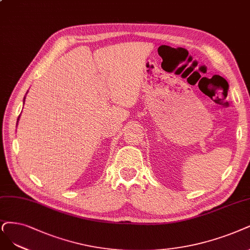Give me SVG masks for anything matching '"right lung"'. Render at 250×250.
Listing matches in <instances>:
<instances>
[{
  "instance_id": "obj_1",
  "label": "right lung",
  "mask_w": 250,
  "mask_h": 250,
  "mask_svg": "<svg viewBox=\"0 0 250 250\" xmlns=\"http://www.w3.org/2000/svg\"><path fill=\"white\" fill-rule=\"evenodd\" d=\"M17 122H18V120H17Z\"/></svg>"
}]
</instances>
